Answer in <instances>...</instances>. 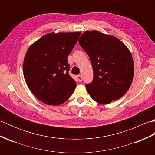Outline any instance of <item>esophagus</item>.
Here are the masks:
<instances>
[{
	"label": "esophagus",
	"instance_id": "obj_1",
	"mask_svg": "<svg viewBox=\"0 0 155 155\" xmlns=\"http://www.w3.org/2000/svg\"><path fill=\"white\" fill-rule=\"evenodd\" d=\"M77 78H78V81H79L80 82L82 81V80H83V77H82V75H81V74L78 75V76H77Z\"/></svg>",
	"mask_w": 155,
	"mask_h": 155
}]
</instances>
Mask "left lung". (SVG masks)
<instances>
[{
  "label": "left lung",
  "instance_id": "left-lung-1",
  "mask_svg": "<svg viewBox=\"0 0 155 155\" xmlns=\"http://www.w3.org/2000/svg\"><path fill=\"white\" fill-rule=\"evenodd\" d=\"M78 42L94 71L93 81L86 85L91 97L101 104L119 99L133 79L134 61L129 49L114 36L95 30L85 31Z\"/></svg>",
  "mask_w": 155,
  "mask_h": 155
}]
</instances>
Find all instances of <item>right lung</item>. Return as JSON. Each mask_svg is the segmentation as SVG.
<instances>
[{
	"instance_id": "add662e5",
	"label": "right lung",
	"mask_w": 155,
	"mask_h": 155,
	"mask_svg": "<svg viewBox=\"0 0 155 155\" xmlns=\"http://www.w3.org/2000/svg\"><path fill=\"white\" fill-rule=\"evenodd\" d=\"M80 32H51L33 42L23 63L26 83L42 103L57 106L67 101L77 87L68 74L67 57Z\"/></svg>"
}]
</instances>
